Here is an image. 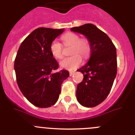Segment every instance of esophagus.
<instances>
[{
    "mask_svg": "<svg viewBox=\"0 0 135 135\" xmlns=\"http://www.w3.org/2000/svg\"><path fill=\"white\" fill-rule=\"evenodd\" d=\"M74 73H75V71H70V72H69L70 76H72V75H73Z\"/></svg>",
    "mask_w": 135,
    "mask_h": 135,
    "instance_id": "esophagus-1",
    "label": "esophagus"
}]
</instances>
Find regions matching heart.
<instances>
[{
    "label": "heart",
    "mask_w": 135,
    "mask_h": 135,
    "mask_svg": "<svg viewBox=\"0 0 135 135\" xmlns=\"http://www.w3.org/2000/svg\"><path fill=\"white\" fill-rule=\"evenodd\" d=\"M65 46L72 45L70 54L72 56L66 57L60 62L62 68L67 70H74L82 63L83 59H86L91 53V44L86 38H80L77 34L66 32L61 37ZM50 52L54 58L61 59L63 57L62 45L56 41H53L50 45Z\"/></svg>",
    "instance_id": "heart-1"
}]
</instances>
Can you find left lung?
Listing matches in <instances>:
<instances>
[{
  "mask_svg": "<svg viewBox=\"0 0 135 135\" xmlns=\"http://www.w3.org/2000/svg\"><path fill=\"white\" fill-rule=\"evenodd\" d=\"M70 30L85 35L91 44L89 62L77 70L84 77L77 85L76 99L81 105L94 107L105 100L113 86L117 72L116 47L108 35L93 24Z\"/></svg>",
  "mask_w": 135,
  "mask_h": 135,
  "instance_id": "obj_1",
  "label": "left lung"
}]
</instances>
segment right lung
<instances>
[{
	"label": "right lung",
	"instance_id": "add662e5",
	"mask_svg": "<svg viewBox=\"0 0 135 135\" xmlns=\"http://www.w3.org/2000/svg\"><path fill=\"white\" fill-rule=\"evenodd\" d=\"M62 29L38 28L22 41L15 60L16 81L28 101L36 107L47 108L58 100L66 70L58 73L57 61L50 52V45Z\"/></svg>",
	"mask_w": 135,
	"mask_h": 135
}]
</instances>
